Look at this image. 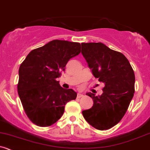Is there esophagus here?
I'll list each match as a JSON object with an SVG mask.
<instances>
[{
  "label": "esophagus",
  "instance_id": "obj_1",
  "mask_svg": "<svg viewBox=\"0 0 150 150\" xmlns=\"http://www.w3.org/2000/svg\"><path fill=\"white\" fill-rule=\"evenodd\" d=\"M82 96H83V95L82 93H78V95H77V97L78 98H81Z\"/></svg>",
  "mask_w": 150,
  "mask_h": 150
}]
</instances>
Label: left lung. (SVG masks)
<instances>
[{"mask_svg": "<svg viewBox=\"0 0 150 150\" xmlns=\"http://www.w3.org/2000/svg\"><path fill=\"white\" fill-rule=\"evenodd\" d=\"M81 45V53L93 75L104 84L101 95L86 93L92 98L93 105L82 113L90 125L106 130L117 124L127 112L134 93V72L122 53L101 42Z\"/></svg>", "mask_w": 150, "mask_h": 150, "instance_id": "left-lung-1", "label": "left lung"}]
</instances>
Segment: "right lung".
<instances>
[{
  "instance_id": "1",
  "label": "right lung",
  "mask_w": 150,
  "mask_h": 150,
  "mask_svg": "<svg viewBox=\"0 0 150 150\" xmlns=\"http://www.w3.org/2000/svg\"><path fill=\"white\" fill-rule=\"evenodd\" d=\"M80 44L52 40L30 52L18 70V93L25 113L39 127H49L63 115L77 93L64 89L56 78L71 58L80 52Z\"/></svg>"
}]
</instances>
